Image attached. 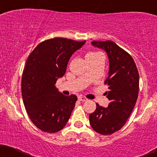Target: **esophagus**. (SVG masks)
I'll return each instance as SVG.
<instances>
[{
  "instance_id": "1",
  "label": "esophagus",
  "mask_w": 157,
  "mask_h": 157,
  "mask_svg": "<svg viewBox=\"0 0 157 157\" xmlns=\"http://www.w3.org/2000/svg\"><path fill=\"white\" fill-rule=\"evenodd\" d=\"M78 100L81 101V102H86V101H88V98L86 97L80 95V96H78Z\"/></svg>"
}]
</instances>
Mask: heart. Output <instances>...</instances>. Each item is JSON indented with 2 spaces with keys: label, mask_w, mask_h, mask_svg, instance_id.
I'll return each instance as SVG.
<instances>
[{
  "label": "heart",
  "mask_w": 157,
  "mask_h": 157,
  "mask_svg": "<svg viewBox=\"0 0 157 157\" xmlns=\"http://www.w3.org/2000/svg\"><path fill=\"white\" fill-rule=\"evenodd\" d=\"M97 54H98V53H97V52H89V53L86 55V58L89 57V56H93V55H97Z\"/></svg>",
  "instance_id": "obj_1"
}]
</instances>
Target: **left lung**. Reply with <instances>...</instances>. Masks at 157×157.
Instances as JSON below:
<instances>
[{"mask_svg":"<svg viewBox=\"0 0 157 157\" xmlns=\"http://www.w3.org/2000/svg\"><path fill=\"white\" fill-rule=\"evenodd\" d=\"M92 44L108 55L109 71L105 84L108 86L106 97L110 102L107 108L96 103L89 122L95 132L110 135L124 126L132 113L138 98L140 76L132 56L116 43L93 41Z\"/></svg>","mask_w":157,"mask_h":157,"instance_id":"left-lung-1","label":"left lung"}]
</instances>
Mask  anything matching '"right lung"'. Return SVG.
I'll list each match as a JSON object with an SVG mask.
<instances>
[{"label": "right lung", "mask_w": 157, "mask_h": 157, "mask_svg": "<svg viewBox=\"0 0 157 157\" xmlns=\"http://www.w3.org/2000/svg\"><path fill=\"white\" fill-rule=\"evenodd\" d=\"M85 42L51 38L38 44L27 59L21 78L22 98L30 119L43 132H59L71 116L77 96H65L55 84L65 75L71 55Z\"/></svg>", "instance_id": "add662e5"}]
</instances>
